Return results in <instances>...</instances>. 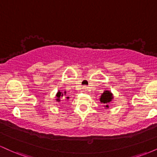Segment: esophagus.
<instances>
[{"label":"esophagus","instance_id":"1","mask_svg":"<svg viewBox=\"0 0 157 157\" xmlns=\"http://www.w3.org/2000/svg\"><path fill=\"white\" fill-rule=\"evenodd\" d=\"M82 91H83V92H87V87H86V86H83V87H82Z\"/></svg>","mask_w":157,"mask_h":157}]
</instances>
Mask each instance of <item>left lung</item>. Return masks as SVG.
I'll return each instance as SVG.
<instances>
[{
	"label": "left lung",
	"instance_id": "obj_1",
	"mask_svg": "<svg viewBox=\"0 0 157 157\" xmlns=\"http://www.w3.org/2000/svg\"><path fill=\"white\" fill-rule=\"evenodd\" d=\"M113 99V94L110 92L109 91H105L102 93V94L100 97V102L102 103L105 104L106 108H109V105L107 104H109L110 102H111Z\"/></svg>",
	"mask_w": 157,
	"mask_h": 157
}]
</instances>
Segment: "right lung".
<instances>
[{
  "instance_id": "obj_1",
  "label": "right lung",
  "mask_w": 157,
  "mask_h": 157,
  "mask_svg": "<svg viewBox=\"0 0 157 157\" xmlns=\"http://www.w3.org/2000/svg\"><path fill=\"white\" fill-rule=\"evenodd\" d=\"M64 94H66V92H64ZM56 96H57V99H56V100H57V101H60V97L63 96V94L62 92H60V91H58ZM67 98H68V97H67Z\"/></svg>"
}]
</instances>
